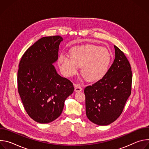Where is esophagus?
I'll list each match as a JSON object with an SVG mask.
<instances>
[{
    "label": "esophagus",
    "instance_id": "obj_1",
    "mask_svg": "<svg viewBox=\"0 0 149 149\" xmlns=\"http://www.w3.org/2000/svg\"><path fill=\"white\" fill-rule=\"evenodd\" d=\"M82 90V88L79 86H75V89H74V91L75 93H77V92H80Z\"/></svg>",
    "mask_w": 149,
    "mask_h": 149
}]
</instances>
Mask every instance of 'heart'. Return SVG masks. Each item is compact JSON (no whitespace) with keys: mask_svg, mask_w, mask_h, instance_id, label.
<instances>
[{"mask_svg":"<svg viewBox=\"0 0 149 149\" xmlns=\"http://www.w3.org/2000/svg\"><path fill=\"white\" fill-rule=\"evenodd\" d=\"M70 56L61 54L58 64L66 77L75 75L81 67V73L89 81L102 78L107 72L111 61L110 51L100 46L88 44L72 48Z\"/></svg>","mask_w":149,"mask_h":149,"instance_id":"1","label":"heart"}]
</instances>
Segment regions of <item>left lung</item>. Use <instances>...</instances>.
Instances as JSON below:
<instances>
[{"label": "left lung", "mask_w": 149, "mask_h": 149, "mask_svg": "<svg viewBox=\"0 0 149 149\" xmlns=\"http://www.w3.org/2000/svg\"><path fill=\"white\" fill-rule=\"evenodd\" d=\"M115 59L103 78L84 89L88 118L98 125H107L121 115L130 95L132 72L124 53L114 45Z\"/></svg>", "instance_id": "left-lung-1"}]
</instances>
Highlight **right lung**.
<instances>
[{"label":"right lung","instance_id":"1","mask_svg":"<svg viewBox=\"0 0 149 149\" xmlns=\"http://www.w3.org/2000/svg\"><path fill=\"white\" fill-rule=\"evenodd\" d=\"M62 40L60 36L41 38L27 49L19 62V94L28 114L39 123L56 120L74 90L72 83L61 77L53 65L58 60Z\"/></svg>","mask_w":149,"mask_h":149}]
</instances>
